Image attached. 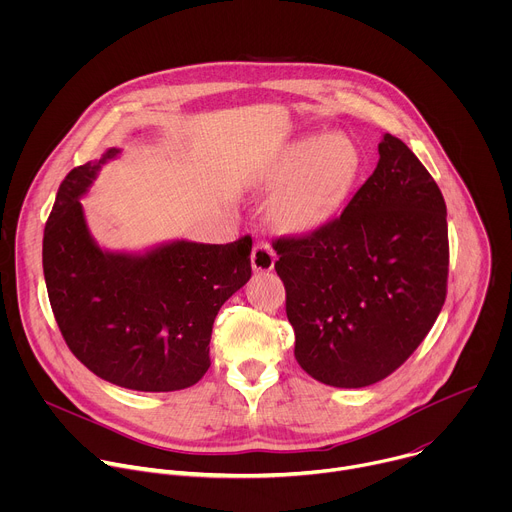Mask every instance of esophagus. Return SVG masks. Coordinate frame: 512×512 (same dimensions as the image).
I'll return each mask as SVG.
<instances>
[{"label": "esophagus", "mask_w": 512, "mask_h": 512, "mask_svg": "<svg viewBox=\"0 0 512 512\" xmlns=\"http://www.w3.org/2000/svg\"><path fill=\"white\" fill-rule=\"evenodd\" d=\"M275 259H277V255H275V251L271 249L269 243H265V241L255 243V247L251 251V267H253V271H257V273L271 271L273 265H275Z\"/></svg>", "instance_id": "1"}]
</instances>
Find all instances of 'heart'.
<instances>
[{
    "label": "heart",
    "mask_w": 512,
    "mask_h": 512,
    "mask_svg": "<svg viewBox=\"0 0 512 512\" xmlns=\"http://www.w3.org/2000/svg\"><path fill=\"white\" fill-rule=\"evenodd\" d=\"M358 168L352 143L342 135L302 137L287 143L263 168L259 182L277 188L271 221L285 233H310L344 202Z\"/></svg>",
    "instance_id": "b5f03b06"
}]
</instances>
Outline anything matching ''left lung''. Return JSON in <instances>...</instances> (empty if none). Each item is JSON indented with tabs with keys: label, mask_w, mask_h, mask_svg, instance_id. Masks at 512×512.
I'll return each instance as SVG.
<instances>
[{
	"label": "left lung",
	"mask_w": 512,
	"mask_h": 512,
	"mask_svg": "<svg viewBox=\"0 0 512 512\" xmlns=\"http://www.w3.org/2000/svg\"><path fill=\"white\" fill-rule=\"evenodd\" d=\"M275 271L316 381L369 387L413 354L446 302V202L407 145L385 133L379 164L340 216L300 239H277Z\"/></svg>",
	"instance_id": "obj_1"
}]
</instances>
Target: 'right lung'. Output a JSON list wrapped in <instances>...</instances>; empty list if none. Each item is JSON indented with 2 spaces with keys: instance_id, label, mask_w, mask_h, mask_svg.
<instances>
[{
  "instance_id": "right-lung-1",
  "label": "right lung",
  "mask_w": 512,
  "mask_h": 512,
  "mask_svg": "<svg viewBox=\"0 0 512 512\" xmlns=\"http://www.w3.org/2000/svg\"><path fill=\"white\" fill-rule=\"evenodd\" d=\"M119 154L109 148L58 188L42 243L50 306L68 348L97 377L133 391H180L210 367L214 318L249 281L253 243L176 239L139 253L99 247L81 198Z\"/></svg>"
}]
</instances>
